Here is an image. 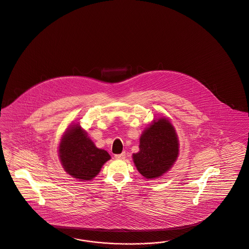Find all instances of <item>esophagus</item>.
<instances>
[{
    "mask_svg": "<svg viewBox=\"0 0 249 249\" xmlns=\"http://www.w3.org/2000/svg\"><path fill=\"white\" fill-rule=\"evenodd\" d=\"M125 157H126V153H125V152L121 153L120 155H115V158H117V159H120V160L125 159Z\"/></svg>",
    "mask_w": 249,
    "mask_h": 249,
    "instance_id": "obj_1",
    "label": "esophagus"
}]
</instances>
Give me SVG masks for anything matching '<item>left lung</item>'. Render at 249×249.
Returning <instances> with one entry per match:
<instances>
[{
	"instance_id": "left-lung-1",
	"label": "left lung",
	"mask_w": 249,
	"mask_h": 249,
	"mask_svg": "<svg viewBox=\"0 0 249 249\" xmlns=\"http://www.w3.org/2000/svg\"><path fill=\"white\" fill-rule=\"evenodd\" d=\"M178 155V140L171 123L162 118L143 131L140 151L133 161L145 178H159L168 171Z\"/></svg>"
}]
</instances>
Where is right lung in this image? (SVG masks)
<instances>
[{
  "label": "right lung",
  "instance_id": "1",
  "mask_svg": "<svg viewBox=\"0 0 249 249\" xmlns=\"http://www.w3.org/2000/svg\"><path fill=\"white\" fill-rule=\"evenodd\" d=\"M60 162L64 170L79 180L93 179L110 159L108 153L96 148L80 125L69 129L60 142Z\"/></svg>",
  "mask_w": 249,
  "mask_h": 249
}]
</instances>
